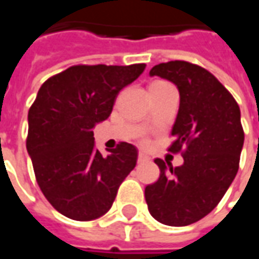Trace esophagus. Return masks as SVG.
Listing matches in <instances>:
<instances>
[{
	"instance_id": "34e87169",
	"label": "esophagus",
	"mask_w": 259,
	"mask_h": 259,
	"mask_svg": "<svg viewBox=\"0 0 259 259\" xmlns=\"http://www.w3.org/2000/svg\"><path fill=\"white\" fill-rule=\"evenodd\" d=\"M137 161H139V162H147V161H150V157H148L146 153L140 151V153H139V155H137Z\"/></svg>"
}]
</instances>
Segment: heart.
Returning a JSON list of instances; mask_svg holds the SVG:
<instances>
[{
	"mask_svg": "<svg viewBox=\"0 0 259 259\" xmlns=\"http://www.w3.org/2000/svg\"><path fill=\"white\" fill-rule=\"evenodd\" d=\"M157 84H162V81H157V82H154V84H151V85H157Z\"/></svg>",
	"mask_w": 259,
	"mask_h": 259,
	"instance_id": "1",
	"label": "heart"
}]
</instances>
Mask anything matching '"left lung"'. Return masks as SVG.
I'll list each match as a JSON object with an SVG mask.
<instances>
[{"label":"left lung","mask_w":259,"mask_h":259,"mask_svg":"<svg viewBox=\"0 0 259 259\" xmlns=\"http://www.w3.org/2000/svg\"><path fill=\"white\" fill-rule=\"evenodd\" d=\"M150 75L171 81L180 91L168 151L181 153L184 164L167 168L155 158L160 178L146 186L144 196L157 222L188 226L218 206L238 171L244 144L240 106L213 74L189 61L161 63Z\"/></svg>","instance_id":"8db88e82"}]
</instances>
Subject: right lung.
<instances>
[{
    "label": "right lung",
    "instance_id": "1",
    "mask_svg": "<svg viewBox=\"0 0 259 259\" xmlns=\"http://www.w3.org/2000/svg\"><path fill=\"white\" fill-rule=\"evenodd\" d=\"M146 64H78L41 84L28 113L26 148L45 198L66 218L88 222L112 207L136 167L137 148L120 142L102 155L94 126L111 115L117 94Z\"/></svg>",
    "mask_w": 259,
    "mask_h": 259
}]
</instances>
